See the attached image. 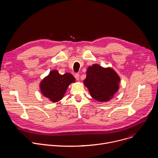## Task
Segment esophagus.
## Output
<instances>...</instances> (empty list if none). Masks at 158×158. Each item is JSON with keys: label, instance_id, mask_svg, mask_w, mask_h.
I'll return each mask as SVG.
<instances>
[{"label": "esophagus", "instance_id": "1", "mask_svg": "<svg viewBox=\"0 0 158 158\" xmlns=\"http://www.w3.org/2000/svg\"><path fill=\"white\" fill-rule=\"evenodd\" d=\"M74 77H75V78L76 79L77 81H79V74H76L74 75Z\"/></svg>", "mask_w": 158, "mask_h": 158}]
</instances>
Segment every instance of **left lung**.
<instances>
[{"instance_id": "left-lung-1", "label": "left lung", "mask_w": 158, "mask_h": 158, "mask_svg": "<svg viewBox=\"0 0 158 158\" xmlns=\"http://www.w3.org/2000/svg\"><path fill=\"white\" fill-rule=\"evenodd\" d=\"M119 76L110 67H103L98 64L89 66L84 85L91 96L100 102H106L114 98L119 89Z\"/></svg>"}]
</instances>
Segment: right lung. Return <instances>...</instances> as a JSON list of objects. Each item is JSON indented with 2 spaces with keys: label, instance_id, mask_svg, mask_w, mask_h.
Instances as JSON below:
<instances>
[{
  "label": "right lung",
  "instance_id": "add662e5",
  "mask_svg": "<svg viewBox=\"0 0 158 158\" xmlns=\"http://www.w3.org/2000/svg\"><path fill=\"white\" fill-rule=\"evenodd\" d=\"M76 82V79L70 73H66L63 75L57 70L50 71L39 84L42 94L52 102L60 101L65 95L69 85Z\"/></svg>",
  "mask_w": 158,
  "mask_h": 158
}]
</instances>
